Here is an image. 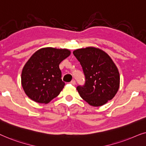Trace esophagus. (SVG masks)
<instances>
[{
  "instance_id": "34e87169",
  "label": "esophagus",
  "mask_w": 146,
  "mask_h": 146,
  "mask_svg": "<svg viewBox=\"0 0 146 146\" xmlns=\"http://www.w3.org/2000/svg\"><path fill=\"white\" fill-rule=\"evenodd\" d=\"M70 83H71V84L73 85H75V84H76V82H75V80H72L71 82H70Z\"/></svg>"
}]
</instances>
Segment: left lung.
Wrapping results in <instances>:
<instances>
[{
	"mask_svg": "<svg viewBox=\"0 0 146 146\" xmlns=\"http://www.w3.org/2000/svg\"><path fill=\"white\" fill-rule=\"evenodd\" d=\"M80 62L85 76V84L77 90L85 102L100 107L112 100L119 87L118 69L104 50L94 46L78 48L73 52Z\"/></svg>",
	"mask_w": 146,
	"mask_h": 146,
	"instance_id": "1",
	"label": "left lung"
}]
</instances>
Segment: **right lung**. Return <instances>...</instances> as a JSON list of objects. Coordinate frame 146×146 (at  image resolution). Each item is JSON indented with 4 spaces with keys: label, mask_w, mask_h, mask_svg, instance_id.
<instances>
[{
    "label": "right lung",
    "mask_w": 146,
    "mask_h": 146,
    "mask_svg": "<svg viewBox=\"0 0 146 146\" xmlns=\"http://www.w3.org/2000/svg\"><path fill=\"white\" fill-rule=\"evenodd\" d=\"M71 55L67 48H41L30 57L21 73V84L31 100L46 104L65 86L59 64Z\"/></svg>",
    "instance_id": "right-lung-1"
}]
</instances>
